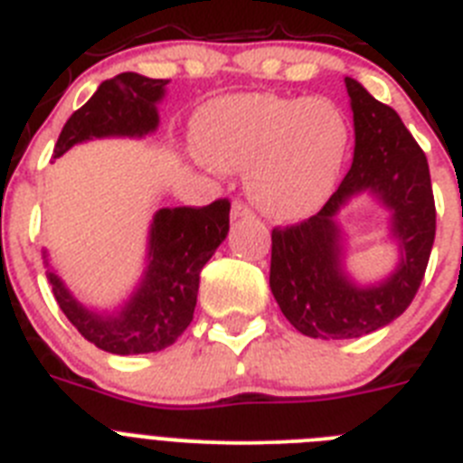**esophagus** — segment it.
<instances>
[{"instance_id":"1","label":"esophagus","mask_w":463,"mask_h":463,"mask_svg":"<svg viewBox=\"0 0 463 463\" xmlns=\"http://www.w3.org/2000/svg\"><path fill=\"white\" fill-rule=\"evenodd\" d=\"M248 215H252V211L248 206H245L243 202H234L232 203V218H248Z\"/></svg>"}]
</instances>
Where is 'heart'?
<instances>
[{"instance_id":"1","label":"heart","mask_w":463,"mask_h":463,"mask_svg":"<svg viewBox=\"0 0 463 463\" xmlns=\"http://www.w3.org/2000/svg\"><path fill=\"white\" fill-rule=\"evenodd\" d=\"M194 146L215 169H245V190L260 211L301 220L336 190L350 125L329 97L232 94L196 113Z\"/></svg>"}]
</instances>
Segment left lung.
I'll use <instances>...</instances> for the list:
<instances>
[{"label": "left lung", "mask_w": 463, "mask_h": 463, "mask_svg": "<svg viewBox=\"0 0 463 463\" xmlns=\"http://www.w3.org/2000/svg\"><path fill=\"white\" fill-rule=\"evenodd\" d=\"M354 120L353 166L313 218L271 234L269 285L289 325L304 336L359 338L390 325L415 298L436 236L427 157L401 122L354 79H345ZM369 194L391 213L400 261L390 277L362 286L345 269L337 213Z\"/></svg>", "instance_id": "8db88e82"}]
</instances>
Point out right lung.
<instances>
[{
	"label": "right lung",
	"mask_w": 463,
	"mask_h": 463,
	"mask_svg": "<svg viewBox=\"0 0 463 463\" xmlns=\"http://www.w3.org/2000/svg\"><path fill=\"white\" fill-rule=\"evenodd\" d=\"M165 79L127 71L109 79L62 127L52 157L92 138H143L159 125L157 104L166 94ZM229 202L203 208H159L148 229L146 269L134 292L116 310H97L73 297L43 250L46 276L55 301L85 341L110 354L159 353L178 341L192 322L199 273L227 239Z\"/></svg>",
	"instance_id": "1"
}]
</instances>
